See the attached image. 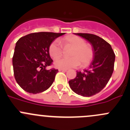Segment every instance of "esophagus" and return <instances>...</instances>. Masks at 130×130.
<instances>
[{
    "mask_svg": "<svg viewBox=\"0 0 130 130\" xmlns=\"http://www.w3.org/2000/svg\"><path fill=\"white\" fill-rule=\"evenodd\" d=\"M67 70V69H59V71H61V72H66Z\"/></svg>",
    "mask_w": 130,
    "mask_h": 130,
    "instance_id": "obj_1",
    "label": "esophagus"
}]
</instances>
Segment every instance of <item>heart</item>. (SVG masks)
Listing matches in <instances>:
<instances>
[{"label": "heart", "instance_id": "obj_1", "mask_svg": "<svg viewBox=\"0 0 130 130\" xmlns=\"http://www.w3.org/2000/svg\"><path fill=\"white\" fill-rule=\"evenodd\" d=\"M61 43L64 49L72 48L69 58H61L56 60V67L63 69L76 68L81 65L83 67L89 66L94 57V51L91 45L87 44L82 37L70 35L63 37ZM58 40H54L49 46V54L52 58L58 59L63 54V49Z\"/></svg>", "mask_w": 130, "mask_h": 130}]
</instances>
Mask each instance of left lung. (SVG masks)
Masks as SVG:
<instances>
[{
    "label": "left lung",
    "instance_id": "8db88e82",
    "mask_svg": "<svg viewBox=\"0 0 130 130\" xmlns=\"http://www.w3.org/2000/svg\"><path fill=\"white\" fill-rule=\"evenodd\" d=\"M88 40L93 46L94 57L89 68L69 80L70 88L83 96H91L101 91L112 76L114 68L115 54L110 44L96 35L75 34Z\"/></svg>",
    "mask_w": 130,
    "mask_h": 130
}]
</instances>
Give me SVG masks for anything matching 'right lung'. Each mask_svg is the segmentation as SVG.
Segmentation results:
<instances>
[{
    "mask_svg": "<svg viewBox=\"0 0 130 130\" xmlns=\"http://www.w3.org/2000/svg\"><path fill=\"white\" fill-rule=\"evenodd\" d=\"M65 33L36 32L21 37L16 44L12 57L14 78L20 87L29 93H42L54 82L58 69L47 70L53 61L49 46Z\"/></svg>",
    "mask_w": 130,
    "mask_h": 130,
    "instance_id": "obj_1",
    "label": "right lung"
}]
</instances>
